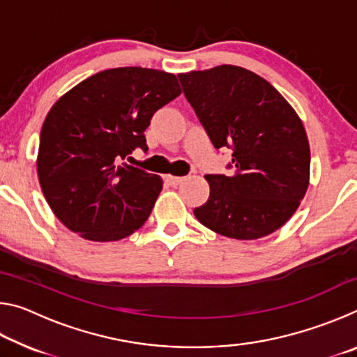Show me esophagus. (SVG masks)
<instances>
[{
	"instance_id": "34e87169",
	"label": "esophagus",
	"mask_w": 357,
	"mask_h": 357,
	"mask_svg": "<svg viewBox=\"0 0 357 357\" xmlns=\"http://www.w3.org/2000/svg\"><path fill=\"white\" fill-rule=\"evenodd\" d=\"M165 181L170 185H173V187H176V185H179L181 183H183L184 181V178H179V176H172V174H167L165 176Z\"/></svg>"
}]
</instances>
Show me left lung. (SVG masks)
Instances as JSON below:
<instances>
[{
  "mask_svg": "<svg viewBox=\"0 0 357 357\" xmlns=\"http://www.w3.org/2000/svg\"><path fill=\"white\" fill-rule=\"evenodd\" d=\"M215 149L233 151L231 173L206 174L209 198L198 222L231 239L274 233L304 198L310 146L302 121L277 89L238 66L178 75Z\"/></svg>",
  "mask_w": 357,
  "mask_h": 357,
  "instance_id": "left-lung-1",
  "label": "left lung"
}]
</instances>
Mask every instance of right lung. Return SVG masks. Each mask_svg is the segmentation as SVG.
<instances>
[{"instance_id": "add662e5", "label": "right lung", "mask_w": 357, "mask_h": 357, "mask_svg": "<svg viewBox=\"0 0 357 357\" xmlns=\"http://www.w3.org/2000/svg\"><path fill=\"white\" fill-rule=\"evenodd\" d=\"M176 75L143 68L98 72L66 93L40 130L38 176L53 213L88 241H118L140 228L162 179L119 164L148 151L153 114L176 99Z\"/></svg>"}]
</instances>
